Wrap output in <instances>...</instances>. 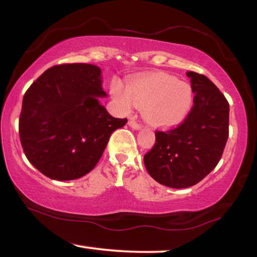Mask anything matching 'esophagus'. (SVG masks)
<instances>
[{"label":"esophagus","mask_w":257,"mask_h":257,"mask_svg":"<svg viewBox=\"0 0 257 257\" xmlns=\"http://www.w3.org/2000/svg\"><path fill=\"white\" fill-rule=\"evenodd\" d=\"M128 124H129L132 128H134V129H141V128H142V124L138 123L137 121H135V120H129Z\"/></svg>","instance_id":"obj_1"}]
</instances>
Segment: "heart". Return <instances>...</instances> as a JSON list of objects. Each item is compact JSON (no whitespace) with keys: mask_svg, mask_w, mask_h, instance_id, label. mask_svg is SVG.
<instances>
[{"mask_svg":"<svg viewBox=\"0 0 257 257\" xmlns=\"http://www.w3.org/2000/svg\"><path fill=\"white\" fill-rule=\"evenodd\" d=\"M111 93L121 110L129 111L134 105L143 108L145 119L157 127L181 123L193 103V92L189 84L162 72L135 78L128 87L114 80Z\"/></svg>","mask_w":257,"mask_h":257,"instance_id":"heart-1","label":"heart"}]
</instances>
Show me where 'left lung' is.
Here are the masks:
<instances>
[{"mask_svg": "<svg viewBox=\"0 0 257 257\" xmlns=\"http://www.w3.org/2000/svg\"><path fill=\"white\" fill-rule=\"evenodd\" d=\"M194 93L193 106L175 128L156 130V142L144 156L154 180L174 189L203 180L220 161L229 136V103L207 76L186 73Z\"/></svg>", "mask_w": 257, "mask_h": 257, "instance_id": "left-lung-1", "label": "left lung"}]
</instances>
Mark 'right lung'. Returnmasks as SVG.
Listing matches in <instances>:
<instances>
[{"instance_id": "add662e5", "label": "right lung", "mask_w": 257, "mask_h": 257, "mask_svg": "<svg viewBox=\"0 0 257 257\" xmlns=\"http://www.w3.org/2000/svg\"><path fill=\"white\" fill-rule=\"evenodd\" d=\"M101 69L91 64L48 68L25 93L19 136L32 165L49 179H80L94 169L115 129L127 118L100 103Z\"/></svg>"}]
</instances>
